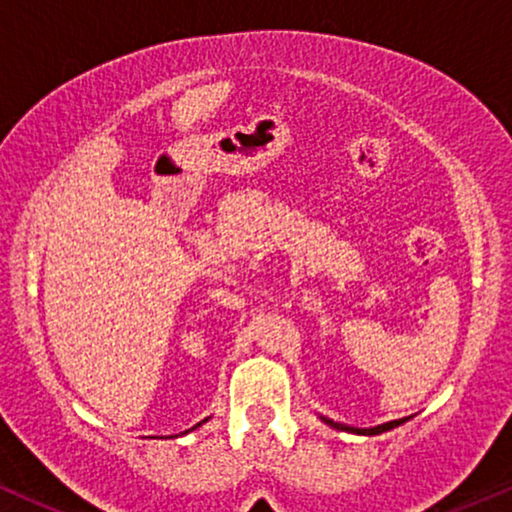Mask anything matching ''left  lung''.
Listing matches in <instances>:
<instances>
[{
  "mask_svg": "<svg viewBox=\"0 0 512 512\" xmlns=\"http://www.w3.org/2000/svg\"><path fill=\"white\" fill-rule=\"evenodd\" d=\"M321 420H323V423H326V425H331V428H335V430L354 432V435H380V432H387V430H392V428H399V425L404 423L406 418H401V420H390V423L375 425V428H352V425H345V423H335V420H331V418H323V416H321Z\"/></svg>",
  "mask_w": 512,
  "mask_h": 512,
  "instance_id": "left-lung-1",
  "label": "left lung"
}]
</instances>
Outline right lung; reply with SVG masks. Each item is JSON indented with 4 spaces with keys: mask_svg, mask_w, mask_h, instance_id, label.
Returning <instances> with one entry per match:
<instances>
[{
    "mask_svg": "<svg viewBox=\"0 0 512 512\" xmlns=\"http://www.w3.org/2000/svg\"><path fill=\"white\" fill-rule=\"evenodd\" d=\"M203 423H208V418H205V420H200V423H198V425H193V428H191V430H196V428H200V425H203ZM191 430H186V432H191Z\"/></svg>",
    "mask_w": 512,
    "mask_h": 512,
    "instance_id": "right-lung-1",
    "label": "right lung"
}]
</instances>
